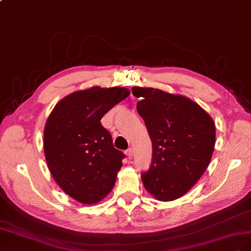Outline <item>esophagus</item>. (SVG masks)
Listing matches in <instances>:
<instances>
[{
    "label": "esophagus",
    "mask_w": 251,
    "mask_h": 251,
    "mask_svg": "<svg viewBox=\"0 0 251 251\" xmlns=\"http://www.w3.org/2000/svg\"><path fill=\"white\" fill-rule=\"evenodd\" d=\"M126 155L129 157V159H131V157L133 156V149L129 148L128 150H126Z\"/></svg>",
    "instance_id": "1"
}]
</instances>
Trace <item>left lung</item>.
Returning <instances> with one entry per match:
<instances>
[{
    "label": "left lung",
    "instance_id": "left-lung-1",
    "mask_svg": "<svg viewBox=\"0 0 251 251\" xmlns=\"http://www.w3.org/2000/svg\"><path fill=\"white\" fill-rule=\"evenodd\" d=\"M137 110L152 143V161L142 174L146 190L161 202L183 197L201 178L216 145V125L201 106L182 95L132 87Z\"/></svg>",
    "mask_w": 251,
    "mask_h": 251
}]
</instances>
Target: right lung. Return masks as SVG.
<instances>
[{"label":"right lung","instance_id":"obj_1","mask_svg":"<svg viewBox=\"0 0 251 251\" xmlns=\"http://www.w3.org/2000/svg\"><path fill=\"white\" fill-rule=\"evenodd\" d=\"M130 91L100 86L77 90L56 103L44 128L47 166L60 188L86 205L108 196L124 153L112 144L101 119Z\"/></svg>","mask_w":251,"mask_h":251}]
</instances>
